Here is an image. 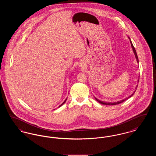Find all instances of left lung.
Instances as JSON below:
<instances>
[{
    "instance_id": "8db88e82",
    "label": "left lung",
    "mask_w": 156,
    "mask_h": 156,
    "mask_svg": "<svg viewBox=\"0 0 156 156\" xmlns=\"http://www.w3.org/2000/svg\"><path fill=\"white\" fill-rule=\"evenodd\" d=\"M128 38H129V39L130 40V44H131V46H132V50H133L134 54L135 57H136V61H137V62H139V59H138V57H137V53H136V50H135V48H134V47L133 45L132 44V41H131V40H130V37L128 36ZM139 78H138L137 82H139ZM137 85H136V88L134 89L133 92L129 97L126 98L125 99H122V100H120V101H117V102H104V101H100L99 99H98L97 98H95V99L97 100L98 102H99L100 104H103V105H118V104H120V103H122V102H123L124 101H125L127 99H128L129 98L132 97L133 95L134 94V92H136V89H137Z\"/></svg>"
}]
</instances>
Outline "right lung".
<instances>
[{"label": "right lung", "mask_w": 156, "mask_h": 156, "mask_svg": "<svg viewBox=\"0 0 156 156\" xmlns=\"http://www.w3.org/2000/svg\"><path fill=\"white\" fill-rule=\"evenodd\" d=\"M67 99H66V100H65V101H64V102H63V103H62V104H61V105H59V107H58V108H59V107H61V106H62V105H63V104H64V103H65V102H66V101H67Z\"/></svg>", "instance_id": "add662e5"}]
</instances>
